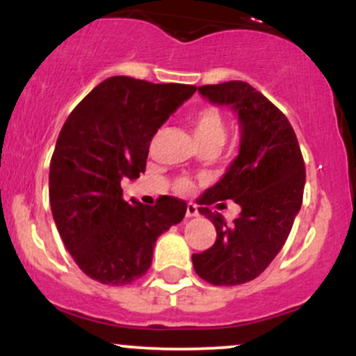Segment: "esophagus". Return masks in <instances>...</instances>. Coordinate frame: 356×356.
Here are the masks:
<instances>
[{"mask_svg":"<svg viewBox=\"0 0 356 356\" xmlns=\"http://www.w3.org/2000/svg\"><path fill=\"white\" fill-rule=\"evenodd\" d=\"M186 216H187V218H195V216H199L197 206H195V204H192V202H189V204H187V209H186Z\"/></svg>","mask_w":356,"mask_h":356,"instance_id":"1","label":"esophagus"}]
</instances>
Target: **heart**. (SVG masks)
I'll return each instance as SVG.
<instances>
[{"mask_svg":"<svg viewBox=\"0 0 356 356\" xmlns=\"http://www.w3.org/2000/svg\"><path fill=\"white\" fill-rule=\"evenodd\" d=\"M191 122L195 142H219V144H224V140H226V122H224L222 113H220L218 108L206 107L197 110V112L192 115ZM191 189V182H179V191L187 192Z\"/></svg>","mask_w":356,"mask_h":356,"instance_id":"obj_1","label":"heart"}]
</instances>
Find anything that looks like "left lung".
<instances>
[{
    "mask_svg": "<svg viewBox=\"0 0 356 356\" xmlns=\"http://www.w3.org/2000/svg\"><path fill=\"white\" fill-rule=\"evenodd\" d=\"M197 92L238 115L239 150L226 174L202 194L199 212L212 220L218 238L212 248L192 254V264L211 284H243L259 276L284 246L303 202L305 162L284 113L246 81L204 85ZM226 198L241 207L232 223L207 207Z\"/></svg>",
    "mask_w": 356,
    "mask_h": 356,
    "instance_id": "left-lung-1",
    "label": "left lung"
}]
</instances>
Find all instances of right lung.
Instances as JSON below:
<instances>
[{"label":"right lung","mask_w":356,"mask_h":356,"mask_svg":"<svg viewBox=\"0 0 356 356\" xmlns=\"http://www.w3.org/2000/svg\"><path fill=\"white\" fill-rule=\"evenodd\" d=\"M194 85L110 76L73 108L50 164L56 229L85 275L122 286L144 276L155 241L186 216L187 204L162 195L155 206L122 199V179L145 170L152 137L195 92Z\"/></svg>","instance_id":"add662e5"}]
</instances>
